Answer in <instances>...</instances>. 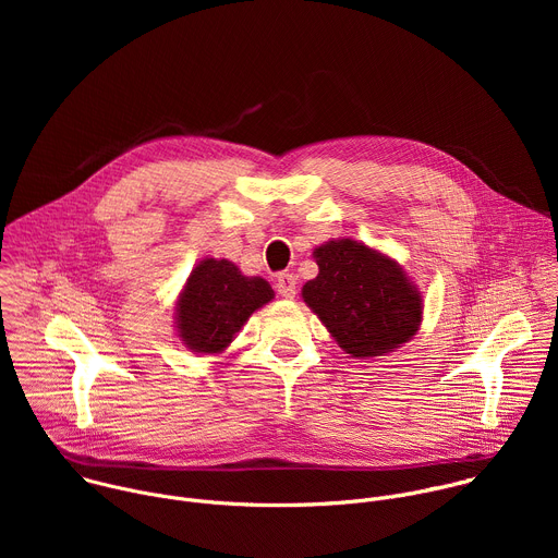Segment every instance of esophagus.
I'll list each match as a JSON object with an SVG mask.
<instances>
[{
  "label": "esophagus",
  "mask_w": 558,
  "mask_h": 558,
  "mask_svg": "<svg viewBox=\"0 0 558 558\" xmlns=\"http://www.w3.org/2000/svg\"><path fill=\"white\" fill-rule=\"evenodd\" d=\"M295 284H298V280H295L293 274H280L278 280H276L278 293H280L282 298H287V300L295 298Z\"/></svg>",
  "instance_id": "obj_1"
}]
</instances>
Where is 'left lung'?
<instances>
[{
	"label": "left lung",
	"mask_w": 558,
	"mask_h": 558,
	"mask_svg": "<svg viewBox=\"0 0 558 558\" xmlns=\"http://www.w3.org/2000/svg\"><path fill=\"white\" fill-rule=\"evenodd\" d=\"M313 260L317 276L302 300L344 353L381 357L415 338L424 295L395 258L344 235L315 247Z\"/></svg>",
	"instance_id": "obj_1"
}]
</instances>
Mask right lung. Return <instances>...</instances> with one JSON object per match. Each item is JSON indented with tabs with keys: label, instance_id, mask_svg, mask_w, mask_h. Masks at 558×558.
<instances>
[{
	"label": "right lung",
	"instance_id": "right-lung-1",
	"mask_svg": "<svg viewBox=\"0 0 558 558\" xmlns=\"http://www.w3.org/2000/svg\"><path fill=\"white\" fill-rule=\"evenodd\" d=\"M274 295L265 278L245 276L227 258H203L177 298V338L196 355H220Z\"/></svg>",
	"mask_w": 558,
	"mask_h": 558
}]
</instances>
